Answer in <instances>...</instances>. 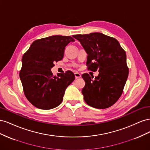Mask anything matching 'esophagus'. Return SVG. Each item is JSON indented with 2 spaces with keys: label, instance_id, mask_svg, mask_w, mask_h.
I'll return each instance as SVG.
<instances>
[{
  "label": "esophagus",
  "instance_id": "esophagus-1",
  "mask_svg": "<svg viewBox=\"0 0 150 150\" xmlns=\"http://www.w3.org/2000/svg\"><path fill=\"white\" fill-rule=\"evenodd\" d=\"M74 75H75V78H76V79H78V78H81V74L80 73H79V72H74Z\"/></svg>",
  "mask_w": 150,
  "mask_h": 150
}]
</instances>
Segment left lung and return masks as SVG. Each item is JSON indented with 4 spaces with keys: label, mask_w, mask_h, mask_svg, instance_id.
I'll use <instances>...</instances> for the list:
<instances>
[{
    "label": "left lung",
    "mask_w": 150,
    "mask_h": 150,
    "mask_svg": "<svg viewBox=\"0 0 150 150\" xmlns=\"http://www.w3.org/2000/svg\"><path fill=\"white\" fill-rule=\"evenodd\" d=\"M73 38L88 54V69L99 71L94 79L88 73L82 75L85 102L98 109L111 106L121 96L128 76L125 51L116 39L100 33L73 35Z\"/></svg>",
    "instance_id": "left-lung-1"
}]
</instances>
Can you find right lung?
<instances>
[{"mask_svg": "<svg viewBox=\"0 0 150 150\" xmlns=\"http://www.w3.org/2000/svg\"><path fill=\"white\" fill-rule=\"evenodd\" d=\"M74 41L71 36L58 35L35 40L22 56L20 79L26 98L35 107L51 110L62 103L75 76L71 71L53 76L51 68L62 59L65 47Z\"/></svg>", "mask_w": 150, "mask_h": 150, "instance_id": "obj_1", "label": "right lung"}]
</instances>
